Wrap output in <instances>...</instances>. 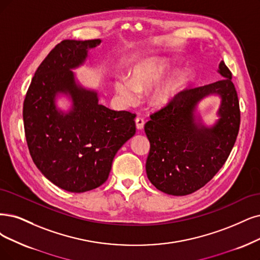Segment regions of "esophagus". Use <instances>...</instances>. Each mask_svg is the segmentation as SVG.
<instances>
[{"label":"esophagus","instance_id":"obj_1","mask_svg":"<svg viewBox=\"0 0 260 260\" xmlns=\"http://www.w3.org/2000/svg\"><path fill=\"white\" fill-rule=\"evenodd\" d=\"M135 123H136V128L138 131H141L143 128V126H145V121H143L142 118H136L135 120Z\"/></svg>","mask_w":260,"mask_h":260}]
</instances>
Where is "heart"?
Listing matches in <instances>:
<instances>
[{"mask_svg":"<svg viewBox=\"0 0 260 260\" xmlns=\"http://www.w3.org/2000/svg\"><path fill=\"white\" fill-rule=\"evenodd\" d=\"M170 69L171 63L162 57L139 61L132 67L131 79L121 77L114 81V90L124 104L133 105L137 102L139 93L148 92L156 84L150 93L149 103L153 108L162 109L177 98L185 81L184 72L178 70L161 82Z\"/></svg>","mask_w":260,"mask_h":260,"instance_id":"1","label":"heart"}]
</instances>
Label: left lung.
<instances>
[{"mask_svg": "<svg viewBox=\"0 0 260 260\" xmlns=\"http://www.w3.org/2000/svg\"><path fill=\"white\" fill-rule=\"evenodd\" d=\"M219 81L182 91L145 125L150 141L146 162L148 179L157 189L174 196L194 193L222 168L239 133L240 109L232 73L224 61ZM209 95L221 100L212 125L203 123L198 105Z\"/></svg>", "mask_w": 260, "mask_h": 260, "instance_id": "obj_1", "label": "left lung"}]
</instances>
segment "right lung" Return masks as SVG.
Returning a JSON list of instances; mask_svg holds the SVG:
<instances>
[{
	"label": "right lung",
	"mask_w": 260,
	"mask_h": 260,
	"mask_svg": "<svg viewBox=\"0 0 260 260\" xmlns=\"http://www.w3.org/2000/svg\"><path fill=\"white\" fill-rule=\"evenodd\" d=\"M101 40H65L38 66L23 103L28 151L36 167L57 187L84 193L108 179L113 157L136 133V115L100 104L98 90L86 88L74 70L89 59ZM59 97L71 106L61 110Z\"/></svg>",
	"instance_id": "obj_1"
}]
</instances>
